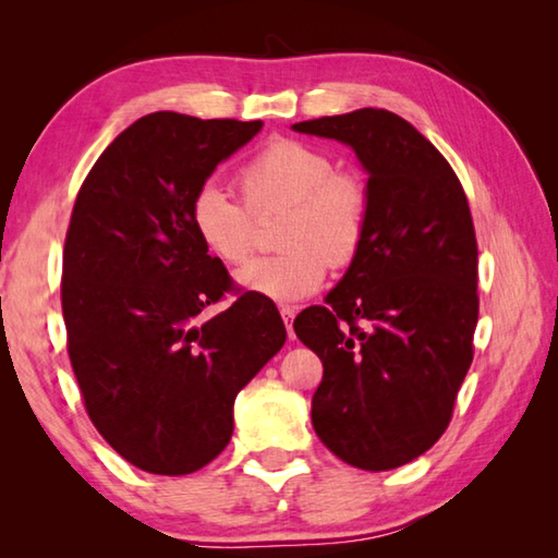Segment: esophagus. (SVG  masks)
Returning <instances> with one entry per match:
<instances>
[{"mask_svg": "<svg viewBox=\"0 0 558 558\" xmlns=\"http://www.w3.org/2000/svg\"><path fill=\"white\" fill-rule=\"evenodd\" d=\"M295 313H298V307H292V305L280 307V315H282V319H286V327H288V335H290V339L295 337V335H292V317H295Z\"/></svg>", "mask_w": 558, "mask_h": 558, "instance_id": "esophagus-1", "label": "esophagus"}]
</instances>
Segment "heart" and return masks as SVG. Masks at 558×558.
Returning a JSON list of instances; mask_svg holds the SVG:
<instances>
[{"mask_svg": "<svg viewBox=\"0 0 558 558\" xmlns=\"http://www.w3.org/2000/svg\"><path fill=\"white\" fill-rule=\"evenodd\" d=\"M243 202L219 184H204L189 221L206 251L226 266H243L256 243V217L288 209L280 256L253 260L239 286L276 302H300L325 286L329 266L347 268L364 248L369 192L356 174L335 172L325 149L300 140H272L241 167Z\"/></svg>", "mask_w": 558, "mask_h": 558, "instance_id": "1", "label": "heart"}]
</instances>
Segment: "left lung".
Instances as JSON below:
<instances>
[{"label":"left lung","instance_id":"8db88e82","mask_svg":"<svg viewBox=\"0 0 558 558\" xmlns=\"http://www.w3.org/2000/svg\"><path fill=\"white\" fill-rule=\"evenodd\" d=\"M292 130L352 147L372 204L364 248L327 305L292 323L325 366L313 426L347 465L393 470L446 433L472 364L480 298L468 196L396 112L362 108Z\"/></svg>","mask_w":558,"mask_h":558}]
</instances>
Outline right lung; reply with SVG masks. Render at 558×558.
Listing matches in <instances>:
<instances>
[{
    "label": "right lung",
    "mask_w": 558,
    "mask_h": 558,
    "mask_svg": "<svg viewBox=\"0 0 558 558\" xmlns=\"http://www.w3.org/2000/svg\"><path fill=\"white\" fill-rule=\"evenodd\" d=\"M263 122L149 112L112 140L75 196L61 307L83 403L110 448L155 475H189L233 433V401L286 344L272 300L233 290L189 221L216 165Z\"/></svg>",
    "instance_id": "right-lung-1"
}]
</instances>
